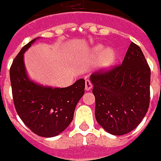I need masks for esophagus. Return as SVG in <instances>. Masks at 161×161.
Here are the masks:
<instances>
[{"instance_id": "1", "label": "esophagus", "mask_w": 161, "mask_h": 161, "mask_svg": "<svg viewBox=\"0 0 161 161\" xmlns=\"http://www.w3.org/2000/svg\"><path fill=\"white\" fill-rule=\"evenodd\" d=\"M85 89H86L87 91L92 89V83H91V81H90V80H86V81H85Z\"/></svg>"}]
</instances>
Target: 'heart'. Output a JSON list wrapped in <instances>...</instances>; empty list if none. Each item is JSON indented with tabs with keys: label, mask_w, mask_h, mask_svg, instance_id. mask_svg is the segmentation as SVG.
I'll return each instance as SVG.
<instances>
[{
	"label": "heart",
	"mask_w": 161,
	"mask_h": 161,
	"mask_svg": "<svg viewBox=\"0 0 161 161\" xmlns=\"http://www.w3.org/2000/svg\"><path fill=\"white\" fill-rule=\"evenodd\" d=\"M94 53L96 56H100L101 57V65L103 67H110L113 64L115 61V53L113 50L111 49H107L105 50L104 47L101 46H98L95 48L94 50Z\"/></svg>",
	"instance_id": "heart-1"
}]
</instances>
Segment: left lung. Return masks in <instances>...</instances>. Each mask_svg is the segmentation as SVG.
Segmentation results:
<instances>
[{
    "label": "left lung",
    "mask_w": 161,
    "mask_h": 161,
    "mask_svg": "<svg viewBox=\"0 0 161 161\" xmlns=\"http://www.w3.org/2000/svg\"><path fill=\"white\" fill-rule=\"evenodd\" d=\"M97 122L109 133H130L150 105L151 69L139 46L131 43L122 64L90 75Z\"/></svg>",
    "instance_id": "1"
}]
</instances>
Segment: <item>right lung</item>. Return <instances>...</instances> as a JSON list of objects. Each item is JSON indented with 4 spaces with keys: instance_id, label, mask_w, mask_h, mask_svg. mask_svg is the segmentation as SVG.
Returning <instances> with one entry per match:
<instances>
[{
    "instance_id": "1",
    "label": "right lung",
    "mask_w": 161,
    "mask_h": 161,
    "mask_svg": "<svg viewBox=\"0 0 161 161\" xmlns=\"http://www.w3.org/2000/svg\"><path fill=\"white\" fill-rule=\"evenodd\" d=\"M35 40L22 47L10 66L13 103L19 116L33 133L42 137H53L71 124L76 105L84 94L85 80L80 79L62 89L43 87L29 80L23 53Z\"/></svg>"
}]
</instances>
